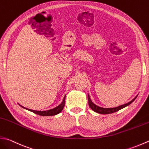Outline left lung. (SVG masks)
<instances>
[{
    "label": "left lung",
    "mask_w": 149,
    "mask_h": 149,
    "mask_svg": "<svg viewBox=\"0 0 149 149\" xmlns=\"http://www.w3.org/2000/svg\"><path fill=\"white\" fill-rule=\"evenodd\" d=\"M137 96H138V95H137L132 101L129 102V103H125L124 104H122V105H120L117 107H114V108H103V107H101L96 105V104L93 103L92 101L91 100L89 94H88V104H89V107H90V109H91L92 110H94V112L99 113H101V114H109V113H112L113 112H118L119 110H121L125 107L130 105V104L136 100Z\"/></svg>",
    "instance_id": "1"
}]
</instances>
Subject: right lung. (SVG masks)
Returning <instances> with one entry per match:
<instances>
[{
  "label": "right lung",
  "instance_id": "1",
  "mask_svg": "<svg viewBox=\"0 0 149 149\" xmlns=\"http://www.w3.org/2000/svg\"><path fill=\"white\" fill-rule=\"evenodd\" d=\"M65 97L66 95L64 96V98L63 100V101L61 102V103L59 104L57 107L54 108V109H49L48 110H31V109H29L28 108H26L24 107H23L22 105H20L19 103H18L19 105L23 109H24L27 110H29V111L33 112L35 113H36L37 115L39 116H55L59 113L61 111H62L64 106H65Z\"/></svg>",
  "mask_w": 149,
  "mask_h": 149
}]
</instances>
